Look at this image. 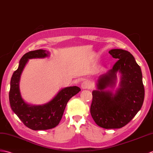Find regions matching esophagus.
Returning a JSON list of instances; mask_svg holds the SVG:
<instances>
[{
    "label": "esophagus",
    "instance_id": "34e87169",
    "mask_svg": "<svg viewBox=\"0 0 153 153\" xmlns=\"http://www.w3.org/2000/svg\"><path fill=\"white\" fill-rule=\"evenodd\" d=\"M81 88H82L83 90L90 89V88H91V84L89 81L85 80L82 83V84H81Z\"/></svg>",
    "mask_w": 153,
    "mask_h": 153
}]
</instances>
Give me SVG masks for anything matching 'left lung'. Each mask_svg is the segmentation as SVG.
Masks as SVG:
<instances>
[{"label": "left lung", "instance_id": "left-lung-1", "mask_svg": "<svg viewBox=\"0 0 153 153\" xmlns=\"http://www.w3.org/2000/svg\"><path fill=\"white\" fill-rule=\"evenodd\" d=\"M108 53L118 60L113 69L99 76L97 90L92 91L90 113L101 128H120L130 123L143 105V76L140 67L128 51L113 49ZM117 73L121 74V81L113 93Z\"/></svg>", "mask_w": 153, "mask_h": 153}]
</instances>
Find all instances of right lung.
Returning a JSON list of instances; mask_svg holds the SVG:
<instances>
[{
	"mask_svg": "<svg viewBox=\"0 0 153 153\" xmlns=\"http://www.w3.org/2000/svg\"><path fill=\"white\" fill-rule=\"evenodd\" d=\"M50 54V52L45 50L30 51L24 54L10 81L9 100L12 109L27 127L33 130H45L57 126L62 119L67 102L80 91L78 86L64 88L49 102L39 105L28 104L23 100L19 84L27 63L30 59L45 58Z\"/></svg>",
	"mask_w": 153,
	"mask_h": 153,
	"instance_id": "add662e5",
	"label": "right lung"
}]
</instances>
